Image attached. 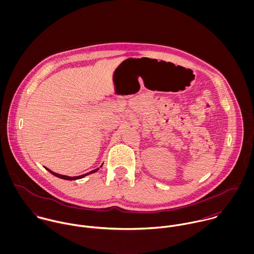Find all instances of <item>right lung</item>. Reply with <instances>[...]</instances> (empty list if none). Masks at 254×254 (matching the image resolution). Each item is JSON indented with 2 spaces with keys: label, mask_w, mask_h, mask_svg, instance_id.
Returning a JSON list of instances; mask_svg holds the SVG:
<instances>
[{
  "label": "right lung",
  "mask_w": 254,
  "mask_h": 254,
  "mask_svg": "<svg viewBox=\"0 0 254 254\" xmlns=\"http://www.w3.org/2000/svg\"><path fill=\"white\" fill-rule=\"evenodd\" d=\"M103 166V164L101 165V167ZM50 173H52L53 175H55L56 177H59V178H61V179H64V180H77V179H81V178H83V177H85V176H87V175H89V174H92V173H95V172H97L98 170H99V168H97V169H95V170H92V171H90L89 173H86V174H83V175H80V176H76V177H69V176H65V175H61V174H58V173H55V172H53V171H51L50 169H48V168H46Z\"/></svg>",
  "instance_id": "right-lung-1"
}]
</instances>
